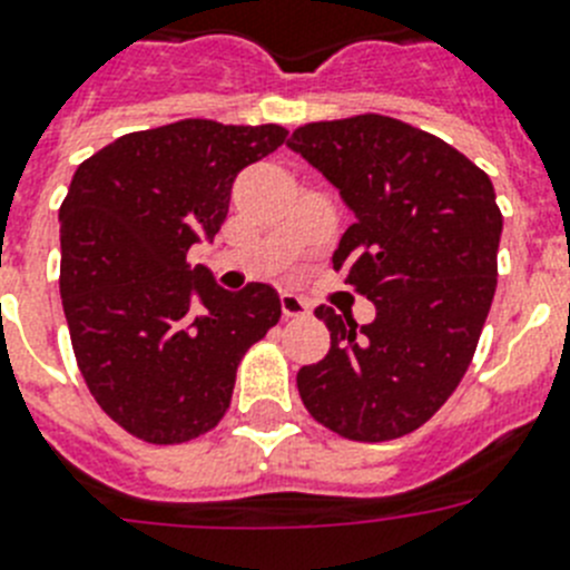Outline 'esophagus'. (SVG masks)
Masks as SVG:
<instances>
[{
	"instance_id": "obj_1",
	"label": "esophagus",
	"mask_w": 570,
	"mask_h": 570,
	"mask_svg": "<svg viewBox=\"0 0 570 570\" xmlns=\"http://www.w3.org/2000/svg\"><path fill=\"white\" fill-rule=\"evenodd\" d=\"M279 305L285 320H305V316H308V302L299 299V296L294 294H282Z\"/></svg>"
}]
</instances>
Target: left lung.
I'll use <instances>...</instances> for the list:
<instances>
[{
  "mask_svg": "<svg viewBox=\"0 0 570 570\" xmlns=\"http://www.w3.org/2000/svg\"><path fill=\"white\" fill-rule=\"evenodd\" d=\"M288 145L354 210L334 271L376 305L371 325L316 308L331 351L299 367V396L345 440H400L445 405L480 342L502 234L493 185L440 136L380 114L302 125Z\"/></svg>",
  "mask_w": 570,
  "mask_h": 570,
  "instance_id": "1",
  "label": "left lung"
}]
</instances>
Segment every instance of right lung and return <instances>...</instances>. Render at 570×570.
<instances>
[{
	"label": "right lung",
	"instance_id": "1",
	"mask_svg": "<svg viewBox=\"0 0 570 570\" xmlns=\"http://www.w3.org/2000/svg\"><path fill=\"white\" fill-rule=\"evenodd\" d=\"M282 125L183 119L136 130L85 159L59 208V291L85 385L150 445L219 425L236 367L282 316L279 294L219 288L188 250L214 239L236 174L274 154Z\"/></svg>",
	"mask_w": 570,
	"mask_h": 570
}]
</instances>
